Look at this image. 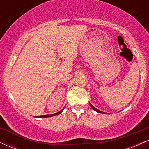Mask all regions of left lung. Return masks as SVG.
<instances>
[{"instance_id":"8db88e82","label":"left lung","mask_w":149,"mask_h":149,"mask_svg":"<svg viewBox=\"0 0 149 149\" xmlns=\"http://www.w3.org/2000/svg\"><path fill=\"white\" fill-rule=\"evenodd\" d=\"M90 107L92 108V109H93V110H95V111H97V112H98V113H104V112H102V111H101L98 110V109H96V108H95V107H93V106H92L90 103Z\"/></svg>"}]
</instances>
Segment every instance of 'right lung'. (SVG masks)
<instances>
[{
    "instance_id": "add662e5",
    "label": "right lung",
    "mask_w": 149,
    "mask_h": 149,
    "mask_svg": "<svg viewBox=\"0 0 149 149\" xmlns=\"http://www.w3.org/2000/svg\"><path fill=\"white\" fill-rule=\"evenodd\" d=\"M63 110H64V109H62V110H61L60 111L54 114H50V115H44V116H37V117L38 118H48V117H52V116H56V115H58V114H60L61 112L63 111Z\"/></svg>"
}]
</instances>
